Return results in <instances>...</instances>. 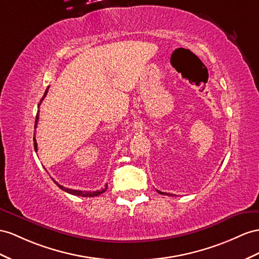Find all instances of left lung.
<instances>
[{
  "instance_id": "8db88e82",
  "label": "left lung",
  "mask_w": 259,
  "mask_h": 259,
  "mask_svg": "<svg viewBox=\"0 0 259 259\" xmlns=\"http://www.w3.org/2000/svg\"><path fill=\"white\" fill-rule=\"evenodd\" d=\"M158 194H161V195H166V196H174L173 194H167V193H163V191H160V190H156Z\"/></svg>"
}]
</instances>
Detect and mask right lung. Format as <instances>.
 <instances>
[{"instance_id": "obj_1", "label": "right lung", "mask_w": 259, "mask_h": 259, "mask_svg": "<svg viewBox=\"0 0 259 259\" xmlns=\"http://www.w3.org/2000/svg\"><path fill=\"white\" fill-rule=\"evenodd\" d=\"M48 90H49V86L47 88V90L45 91V94H44L42 98L40 99V103H39V105H38V108H39V106H40L41 102L44 101V98L46 97V95H47ZM38 119H39V110L37 111V116H36V120H35V132H36V128H37V124H38ZM34 148H35V151L37 152V141H36V135H35V134H34ZM54 182H55V184L57 185V186H58L59 188L64 190V191H66V193H69V194H71V195H74V196H81V197H95V196H98V195L103 194L104 191H106V189H107V185H106V187H105L104 189H101V190H95V191L75 190V189H70V188L63 187V186H61L60 184H58L56 181H54Z\"/></svg>"}]
</instances>
